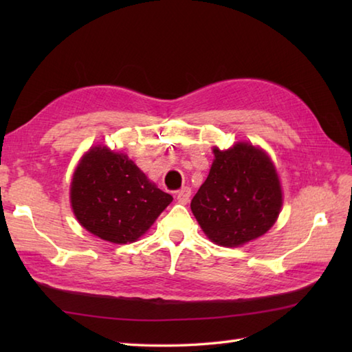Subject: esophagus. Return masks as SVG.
Segmentation results:
<instances>
[{
	"label": "esophagus",
	"mask_w": 352,
	"mask_h": 352,
	"mask_svg": "<svg viewBox=\"0 0 352 352\" xmlns=\"http://www.w3.org/2000/svg\"><path fill=\"white\" fill-rule=\"evenodd\" d=\"M190 195H192L190 188H183V189H180V190L177 192V199H178V203H182V204H188V203H189V199H190Z\"/></svg>",
	"instance_id": "obj_1"
}]
</instances>
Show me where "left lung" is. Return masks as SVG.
Listing matches in <instances>:
<instances>
[{
	"label": "left lung",
	"instance_id": "left-lung-1",
	"mask_svg": "<svg viewBox=\"0 0 352 352\" xmlns=\"http://www.w3.org/2000/svg\"><path fill=\"white\" fill-rule=\"evenodd\" d=\"M190 208L206 236L221 246H241L263 236L278 218L281 186L269 155L248 142L221 151Z\"/></svg>",
	"mask_w": 352,
	"mask_h": 352
}]
</instances>
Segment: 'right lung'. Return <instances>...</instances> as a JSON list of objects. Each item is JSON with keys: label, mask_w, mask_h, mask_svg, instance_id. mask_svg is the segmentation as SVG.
I'll list each match as a JSON object with an SVG mask.
<instances>
[{"label": "right lung", "mask_w": 352, "mask_h": 352, "mask_svg": "<svg viewBox=\"0 0 352 352\" xmlns=\"http://www.w3.org/2000/svg\"><path fill=\"white\" fill-rule=\"evenodd\" d=\"M170 201L129 157L101 145L81 157L71 183L81 227L111 243L136 242Z\"/></svg>", "instance_id": "right-lung-1"}]
</instances>
